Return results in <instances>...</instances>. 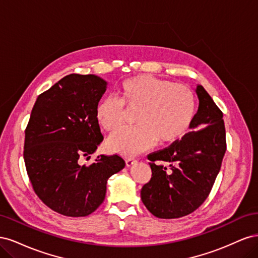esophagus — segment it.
Returning a JSON list of instances; mask_svg holds the SVG:
<instances>
[{
  "label": "esophagus",
  "instance_id": "obj_1",
  "mask_svg": "<svg viewBox=\"0 0 258 258\" xmlns=\"http://www.w3.org/2000/svg\"><path fill=\"white\" fill-rule=\"evenodd\" d=\"M137 163V160L136 159H127L126 160V166L129 168V167H131V166H134V165H136Z\"/></svg>",
  "mask_w": 258,
  "mask_h": 258
}]
</instances>
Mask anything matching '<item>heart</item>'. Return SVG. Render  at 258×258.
<instances>
[{"instance_id": "obj_1", "label": "heart", "mask_w": 258, "mask_h": 258, "mask_svg": "<svg viewBox=\"0 0 258 258\" xmlns=\"http://www.w3.org/2000/svg\"><path fill=\"white\" fill-rule=\"evenodd\" d=\"M123 106L138 111L134 129H120L106 141V148L122 156H135L156 143L168 145L188 131L196 113L194 92L182 84L152 75H136L118 86V100L107 97L96 106L99 126L112 132L124 120Z\"/></svg>"}]
</instances>
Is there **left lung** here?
Wrapping results in <instances>:
<instances>
[{"mask_svg": "<svg viewBox=\"0 0 258 258\" xmlns=\"http://www.w3.org/2000/svg\"><path fill=\"white\" fill-rule=\"evenodd\" d=\"M198 111L191 131L169 147L147 156L151 181L141 189L146 209L159 218H178L197 210L212 189L226 152L223 113L198 85ZM157 161L170 162V169Z\"/></svg>", "mask_w": 258, "mask_h": 258, "instance_id": "1", "label": "left lung"}]
</instances>
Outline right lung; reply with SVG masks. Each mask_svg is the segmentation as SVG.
I'll return each mask as SVG.
<instances>
[{
    "label": "right lung",
    "instance_id": "1",
    "mask_svg": "<svg viewBox=\"0 0 258 258\" xmlns=\"http://www.w3.org/2000/svg\"><path fill=\"white\" fill-rule=\"evenodd\" d=\"M107 83L88 74H70L37 97L26 128L23 158L35 194L54 212L87 216L105 198L107 179L124 168L118 155L90 158L103 136L96 106Z\"/></svg>",
    "mask_w": 258,
    "mask_h": 258
}]
</instances>
